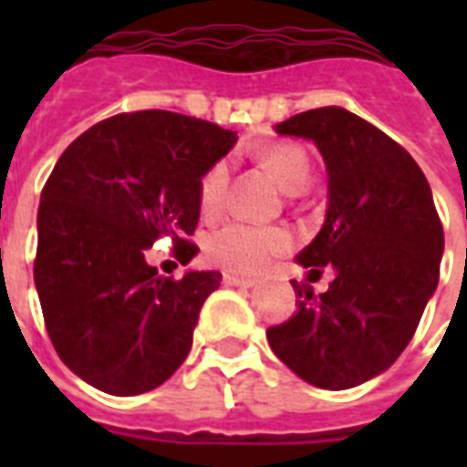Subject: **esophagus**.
Instances as JSON below:
<instances>
[{"mask_svg": "<svg viewBox=\"0 0 467 467\" xmlns=\"http://www.w3.org/2000/svg\"><path fill=\"white\" fill-rule=\"evenodd\" d=\"M227 285H237V288H252L256 284L254 276H237V274H225L223 276Z\"/></svg>", "mask_w": 467, "mask_h": 467, "instance_id": "34e87169", "label": "esophagus"}]
</instances>
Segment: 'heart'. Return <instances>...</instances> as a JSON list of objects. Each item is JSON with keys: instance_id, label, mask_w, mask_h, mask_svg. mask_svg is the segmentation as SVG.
<instances>
[{"instance_id": "b5f03b06", "label": "heart", "mask_w": 467, "mask_h": 467, "mask_svg": "<svg viewBox=\"0 0 467 467\" xmlns=\"http://www.w3.org/2000/svg\"><path fill=\"white\" fill-rule=\"evenodd\" d=\"M259 164L271 169L276 179L288 191H303L312 182L310 150L298 140H274L252 152ZM230 186V164L218 160L205 169L198 182V211L203 220H215L223 215ZM291 244V234L276 225H247L230 223L213 233L205 242L208 262L234 274H254L264 269L269 259L285 252Z\"/></svg>"}]
</instances>
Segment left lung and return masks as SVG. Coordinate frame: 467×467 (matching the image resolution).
Instances as JSON below:
<instances>
[{
    "label": "left lung",
    "mask_w": 467,
    "mask_h": 467,
    "mask_svg": "<svg viewBox=\"0 0 467 467\" xmlns=\"http://www.w3.org/2000/svg\"><path fill=\"white\" fill-rule=\"evenodd\" d=\"M325 157L329 205L298 254L334 269L327 293L293 281L296 315L266 329L274 354L306 383L347 390L395 363L439 284L443 225L420 164L361 116L325 106L276 123Z\"/></svg>",
    "instance_id": "obj_1"
}]
</instances>
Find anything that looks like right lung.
<instances>
[{"mask_svg":"<svg viewBox=\"0 0 467 467\" xmlns=\"http://www.w3.org/2000/svg\"><path fill=\"white\" fill-rule=\"evenodd\" d=\"M233 130L171 111L119 113L60 155L38 205L33 278L62 363L109 395L155 390L189 356L220 271L160 276L145 252H198V182Z\"/></svg>","mask_w":467,"mask_h":467,"instance_id":"right-lung-1","label":"right lung"}]
</instances>
